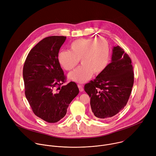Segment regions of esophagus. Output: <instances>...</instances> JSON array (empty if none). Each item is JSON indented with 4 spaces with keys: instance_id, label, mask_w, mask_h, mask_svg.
Masks as SVG:
<instances>
[{
    "instance_id": "obj_1",
    "label": "esophagus",
    "mask_w": 156,
    "mask_h": 156,
    "mask_svg": "<svg viewBox=\"0 0 156 156\" xmlns=\"http://www.w3.org/2000/svg\"><path fill=\"white\" fill-rule=\"evenodd\" d=\"M78 88H79L80 91L82 92V91H84V88H83V86H81V85H80V84H78Z\"/></svg>"
}]
</instances>
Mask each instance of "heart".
Here are the masks:
<instances>
[{
	"mask_svg": "<svg viewBox=\"0 0 156 156\" xmlns=\"http://www.w3.org/2000/svg\"><path fill=\"white\" fill-rule=\"evenodd\" d=\"M109 45L103 37L80 39L73 42L69 51H62L58 54V60L66 70L76 66L80 60L82 63L69 73V78L83 83L90 79L93 74L103 72L108 62Z\"/></svg>",
	"mask_w": 156,
	"mask_h": 156,
	"instance_id": "b5f03b06",
	"label": "heart"
}]
</instances>
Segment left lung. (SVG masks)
<instances>
[{
	"label": "left lung",
	"mask_w": 156,
	"mask_h": 156,
	"mask_svg": "<svg viewBox=\"0 0 156 156\" xmlns=\"http://www.w3.org/2000/svg\"><path fill=\"white\" fill-rule=\"evenodd\" d=\"M134 83L131 60L120 46L114 47L112 60L94 81L86 84L92 112L102 120L112 117L126 105Z\"/></svg>",
	"instance_id": "left-lung-1"
}]
</instances>
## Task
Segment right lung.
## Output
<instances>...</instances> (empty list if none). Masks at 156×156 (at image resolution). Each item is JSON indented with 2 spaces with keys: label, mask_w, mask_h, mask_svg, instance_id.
Segmentation results:
<instances>
[{
  "label": "right lung",
  "mask_w": 156,
  "mask_h": 156,
  "mask_svg": "<svg viewBox=\"0 0 156 156\" xmlns=\"http://www.w3.org/2000/svg\"><path fill=\"white\" fill-rule=\"evenodd\" d=\"M65 39L62 36L43 39L30 51L23 66L26 98L34 114L49 123L63 118L79 93L75 82L60 87L65 77L58 54Z\"/></svg>",
  "instance_id": "obj_1"
}]
</instances>
